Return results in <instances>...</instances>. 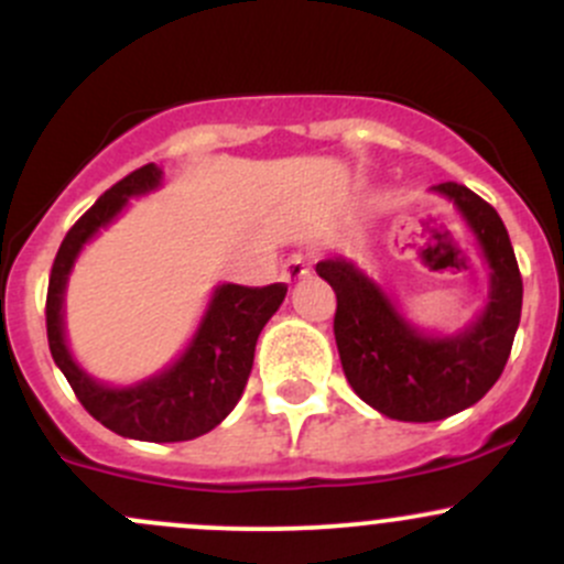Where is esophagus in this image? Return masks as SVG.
<instances>
[{"label": "esophagus", "instance_id": "34e87169", "mask_svg": "<svg viewBox=\"0 0 564 564\" xmlns=\"http://www.w3.org/2000/svg\"><path fill=\"white\" fill-rule=\"evenodd\" d=\"M311 275V264L305 261L303 253H292L281 267V278L286 283H300Z\"/></svg>", "mask_w": 564, "mask_h": 564}]
</instances>
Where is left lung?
Returning <instances> with one entry per match:
<instances>
[{"mask_svg": "<svg viewBox=\"0 0 564 564\" xmlns=\"http://www.w3.org/2000/svg\"><path fill=\"white\" fill-rule=\"evenodd\" d=\"M434 191L456 204L491 267L486 311L458 335L434 338L414 329L351 261L316 264L318 278L338 300L333 329L351 390L403 423L451 417L497 384L513 349L524 297L519 261L497 209L458 182H440Z\"/></svg>", "mask_w": 564, "mask_h": 564, "instance_id": "1", "label": "left lung"}]
</instances>
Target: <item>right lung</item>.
Masks as SVG:
<instances>
[{"label": "right lung", "instance_id": "1", "mask_svg": "<svg viewBox=\"0 0 564 564\" xmlns=\"http://www.w3.org/2000/svg\"><path fill=\"white\" fill-rule=\"evenodd\" d=\"M155 163L130 172L111 185L82 218L73 224L56 250L45 297V329L48 349L59 371L70 382L82 406L108 431L141 442H187L213 431L246 390L259 333L286 297V283L270 286H237L224 283L215 289L209 308L180 360L144 379L133 388H108L78 368L65 344L67 275L82 248L111 224L130 196H141L161 185Z\"/></svg>", "mask_w": 564, "mask_h": 564}]
</instances>
